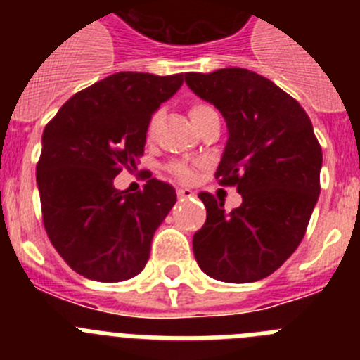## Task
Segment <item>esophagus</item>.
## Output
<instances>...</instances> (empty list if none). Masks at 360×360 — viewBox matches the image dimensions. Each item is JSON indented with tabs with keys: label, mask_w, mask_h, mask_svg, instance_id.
Returning <instances> with one entry per match:
<instances>
[{
	"label": "esophagus",
	"mask_w": 360,
	"mask_h": 360,
	"mask_svg": "<svg viewBox=\"0 0 360 360\" xmlns=\"http://www.w3.org/2000/svg\"><path fill=\"white\" fill-rule=\"evenodd\" d=\"M191 196H195V193L187 187H182V189H178V198H191Z\"/></svg>",
	"instance_id": "34e87169"
}]
</instances>
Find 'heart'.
I'll return each instance as SVG.
<instances>
[{
  "label": "heart",
  "mask_w": 360,
  "mask_h": 360,
  "mask_svg": "<svg viewBox=\"0 0 360 360\" xmlns=\"http://www.w3.org/2000/svg\"><path fill=\"white\" fill-rule=\"evenodd\" d=\"M209 110H212L209 104H203V103L193 104L189 110L191 120H193V122H196V120H198L203 113H207ZM158 119H160V113H158V111L157 113H153L151 119H149V122H148V136L153 135V131H155V128H157ZM196 167H198V165H189V164H184V162H176V164L171 165V171H173L174 176L180 178V180H184V182H191V180L196 176Z\"/></svg>",
  "instance_id": "b5f03b06"
}]
</instances>
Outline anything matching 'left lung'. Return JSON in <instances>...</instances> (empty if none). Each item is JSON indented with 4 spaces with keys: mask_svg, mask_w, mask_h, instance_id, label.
Segmentation results:
<instances>
[{
    "mask_svg": "<svg viewBox=\"0 0 360 360\" xmlns=\"http://www.w3.org/2000/svg\"><path fill=\"white\" fill-rule=\"evenodd\" d=\"M186 82L227 122L229 139L216 178L236 186L243 202L200 193L207 219L193 238L200 269L225 283L270 276L294 254L307 232L321 186L323 151L310 117L294 97L256 72H189Z\"/></svg>",
    "mask_w": 360,
    "mask_h": 360,
    "instance_id": "obj_1",
    "label": "left lung"
}]
</instances>
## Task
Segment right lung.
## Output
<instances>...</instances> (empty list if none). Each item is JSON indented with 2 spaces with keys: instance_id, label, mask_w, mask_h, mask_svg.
Here are the masks:
<instances>
[{
  "instance_id": "right-lung-1",
  "label": "right lung",
  "mask_w": 360,
  "mask_h": 360,
  "mask_svg": "<svg viewBox=\"0 0 360 360\" xmlns=\"http://www.w3.org/2000/svg\"><path fill=\"white\" fill-rule=\"evenodd\" d=\"M182 82L184 73H113L70 97L46 124L36 169L43 224L77 274L126 281L148 263L176 191L149 178L128 195L113 180L144 155L149 119Z\"/></svg>"
}]
</instances>
